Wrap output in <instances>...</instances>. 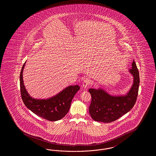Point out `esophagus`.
<instances>
[{
	"mask_svg": "<svg viewBox=\"0 0 156 156\" xmlns=\"http://www.w3.org/2000/svg\"><path fill=\"white\" fill-rule=\"evenodd\" d=\"M91 83V81L89 78H85L82 82V87L83 88H87L88 85Z\"/></svg>",
	"mask_w": 156,
	"mask_h": 156,
	"instance_id": "1",
	"label": "esophagus"
}]
</instances>
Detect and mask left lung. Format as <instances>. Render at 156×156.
<instances>
[{
  "mask_svg": "<svg viewBox=\"0 0 156 156\" xmlns=\"http://www.w3.org/2000/svg\"><path fill=\"white\" fill-rule=\"evenodd\" d=\"M129 72L133 77V84L123 95H112L102 88L89 89L92 97L89 112L91 118L97 122L110 123L130 111L136 102L140 83L139 73L133 61Z\"/></svg>",
  "mask_w": 156,
  "mask_h": 156,
  "instance_id": "left-lung-1",
  "label": "left lung"
}]
</instances>
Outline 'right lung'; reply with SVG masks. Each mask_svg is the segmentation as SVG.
<instances>
[{
  "label": "right lung",
  "instance_id": "1",
  "mask_svg": "<svg viewBox=\"0 0 156 156\" xmlns=\"http://www.w3.org/2000/svg\"><path fill=\"white\" fill-rule=\"evenodd\" d=\"M26 62L23 66L20 75V92L26 106L40 118L50 121H57L63 118L69 111L71 101L80 89L78 85H70L57 95L47 99H35L27 92L23 80V72Z\"/></svg>",
  "mask_w": 156,
  "mask_h": 156
}]
</instances>
